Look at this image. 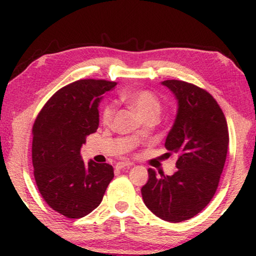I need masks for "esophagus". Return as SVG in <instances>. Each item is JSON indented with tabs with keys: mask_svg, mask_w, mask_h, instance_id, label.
Wrapping results in <instances>:
<instances>
[{
	"mask_svg": "<svg viewBox=\"0 0 256 256\" xmlns=\"http://www.w3.org/2000/svg\"><path fill=\"white\" fill-rule=\"evenodd\" d=\"M132 166V163H130V162H118V163H116L115 168H116L118 170H121V169H124V168H130Z\"/></svg>",
	"mask_w": 256,
	"mask_h": 256,
	"instance_id": "esophagus-1",
	"label": "esophagus"
}]
</instances>
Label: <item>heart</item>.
Instances as JSON below:
<instances>
[{
	"label": "heart",
	"mask_w": 256,
	"mask_h": 256,
	"mask_svg": "<svg viewBox=\"0 0 256 256\" xmlns=\"http://www.w3.org/2000/svg\"><path fill=\"white\" fill-rule=\"evenodd\" d=\"M121 100L127 102L142 120L156 118L162 112V102L155 94L146 90H132L121 94ZM115 104H107L101 112V121L104 124L110 126L114 118Z\"/></svg>",
	"instance_id": "b5f03b06"
}]
</instances>
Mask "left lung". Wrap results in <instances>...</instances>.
<instances>
[{
	"label": "left lung",
	"instance_id": "1",
	"mask_svg": "<svg viewBox=\"0 0 256 256\" xmlns=\"http://www.w3.org/2000/svg\"><path fill=\"white\" fill-rule=\"evenodd\" d=\"M178 100L176 121L166 140L168 155L176 154L172 176L156 174L141 188L146 208L158 218L180 222L202 211L218 188L228 150L226 118L208 90L183 82L166 80Z\"/></svg>",
	"mask_w": 256,
	"mask_h": 256
}]
</instances>
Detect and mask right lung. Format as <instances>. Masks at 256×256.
<instances>
[{
  "label": "right lung",
  "instance_id": "obj_1",
  "mask_svg": "<svg viewBox=\"0 0 256 256\" xmlns=\"http://www.w3.org/2000/svg\"><path fill=\"white\" fill-rule=\"evenodd\" d=\"M115 86L104 79L76 80L58 90L34 120V180L46 204L66 218H82L96 208L114 177L110 164L84 163L80 149L99 127L101 96Z\"/></svg>",
  "mask_w": 256,
  "mask_h": 256
}]
</instances>
